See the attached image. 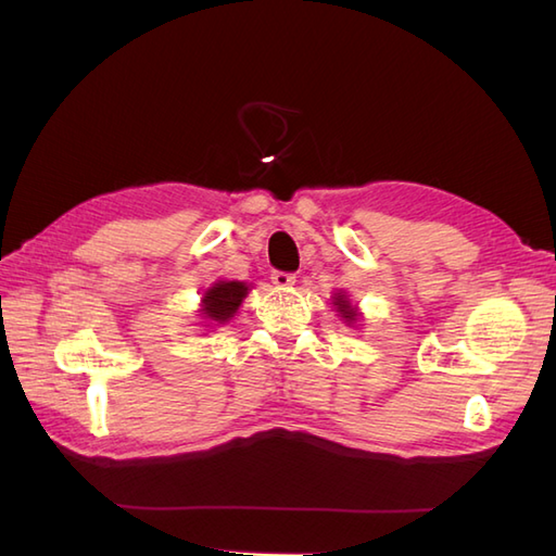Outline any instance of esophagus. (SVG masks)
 <instances>
[{
  "label": "esophagus",
  "mask_w": 556,
  "mask_h": 556,
  "mask_svg": "<svg viewBox=\"0 0 556 556\" xmlns=\"http://www.w3.org/2000/svg\"><path fill=\"white\" fill-rule=\"evenodd\" d=\"M293 281H296V275H291V271H271V285L279 287V289H287L291 287Z\"/></svg>",
  "instance_id": "1"
}]
</instances>
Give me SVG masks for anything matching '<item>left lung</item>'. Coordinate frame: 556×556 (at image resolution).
I'll list each match as a JSON object with an SVG mask.
<instances>
[{
    "mask_svg": "<svg viewBox=\"0 0 556 556\" xmlns=\"http://www.w3.org/2000/svg\"><path fill=\"white\" fill-rule=\"evenodd\" d=\"M334 305H337V313L344 317V320L349 323V325H353L358 320V311L353 308L351 305V301L346 299V293L344 291H339V293H334Z\"/></svg>",
    "mask_w": 556,
    "mask_h": 556,
    "instance_id": "left-lung-1",
    "label": "left lung"
}]
</instances>
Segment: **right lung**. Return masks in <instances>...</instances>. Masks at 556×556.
I'll return each instance as SVG.
<instances>
[{"instance_id": "obj_1", "label": "right lung", "mask_w": 556, "mask_h": 556, "mask_svg": "<svg viewBox=\"0 0 556 556\" xmlns=\"http://www.w3.org/2000/svg\"><path fill=\"white\" fill-rule=\"evenodd\" d=\"M245 296L248 285L243 281H215L203 296V315L217 325L229 323Z\"/></svg>"}]
</instances>
